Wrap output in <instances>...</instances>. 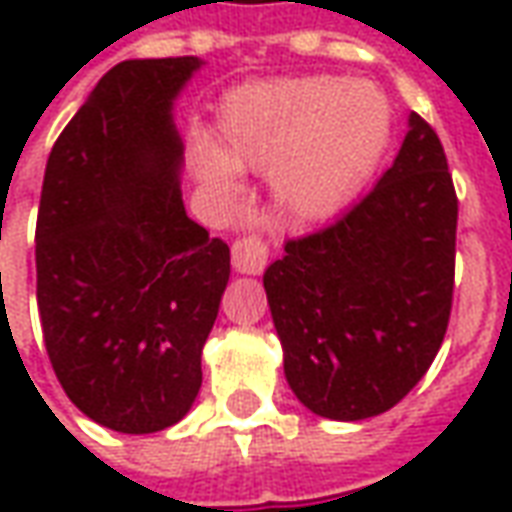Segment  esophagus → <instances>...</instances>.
I'll return each instance as SVG.
<instances>
[{"label":"esophagus","mask_w":512,"mask_h":512,"mask_svg":"<svg viewBox=\"0 0 512 512\" xmlns=\"http://www.w3.org/2000/svg\"><path fill=\"white\" fill-rule=\"evenodd\" d=\"M268 263V244L260 235H244L233 244V268L241 274H260Z\"/></svg>","instance_id":"esophagus-1"}]
</instances>
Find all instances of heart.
Masks as SVG:
<instances>
[{"label": "heart", "instance_id": "1", "mask_svg": "<svg viewBox=\"0 0 512 512\" xmlns=\"http://www.w3.org/2000/svg\"><path fill=\"white\" fill-rule=\"evenodd\" d=\"M219 145L194 136L191 164L222 200L241 191V169L271 167L282 211L318 222L343 211L373 172L392 136L381 90L340 76H288L235 87L216 112Z\"/></svg>", "mask_w": 512, "mask_h": 512}]
</instances>
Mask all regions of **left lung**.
Masks as SVG:
<instances>
[{
	"label": "left lung",
	"instance_id": "1",
	"mask_svg": "<svg viewBox=\"0 0 512 512\" xmlns=\"http://www.w3.org/2000/svg\"><path fill=\"white\" fill-rule=\"evenodd\" d=\"M458 197L436 131L411 112L395 164L263 274L285 378L340 422L400 403L439 354L455 288Z\"/></svg>",
	"mask_w": 512,
	"mask_h": 512
}]
</instances>
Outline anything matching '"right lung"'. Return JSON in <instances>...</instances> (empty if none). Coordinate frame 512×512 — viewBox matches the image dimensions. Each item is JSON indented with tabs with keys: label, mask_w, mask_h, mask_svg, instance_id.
I'll use <instances>...</instances> for the list:
<instances>
[{
	"label": "right lung",
	"mask_w": 512,
	"mask_h": 512,
	"mask_svg": "<svg viewBox=\"0 0 512 512\" xmlns=\"http://www.w3.org/2000/svg\"><path fill=\"white\" fill-rule=\"evenodd\" d=\"M202 60H126L51 147L35 266L43 343L82 414L117 433L186 417L230 246L191 222L172 104Z\"/></svg>",
	"instance_id": "obj_1"
}]
</instances>
